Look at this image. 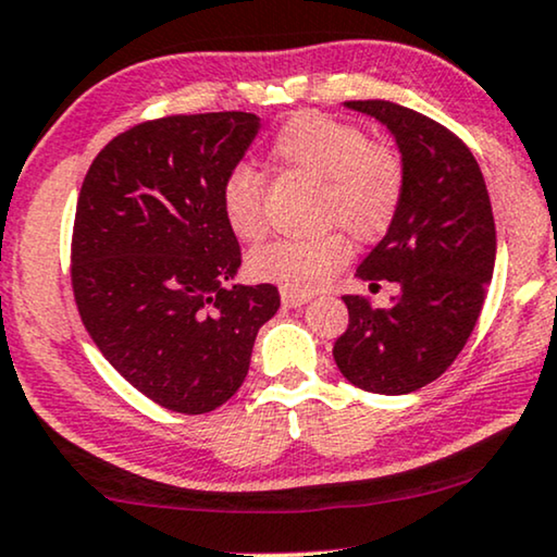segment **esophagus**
<instances>
[{
    "label": "esophagus",
    "mask_w": 557,
    "mask_h": 557,
    "mask_svg": "<svg viewBox=\"0 0 557 557\" xmlns=\"http://www.w3.org/2000/svg\"><path fill=\"white\" fill-rule=\"evenodd\" d=\"M280 298H283V306H287V308H300V306H306V302L310 300V295L308 293L283 290V293H280Z\"/></svg>",
    "instance_id": "obj_1"
}]
</instances>
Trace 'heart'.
<instances>
[{"mask_svg": "<svg viewBox=\"0 0 557 557\" xmlns=\"http://www.w3.org/2000/svg\"><path fill=\"white\" fill-rule=\"evenodd\" d=\"M274 160L323 183L321 219L341 224L356 239H376L395 221L405 198V162L389 145L374 143L361 127L315 114L293 116L272 143ZM221 211L239 239H259L267 228L264 177L236 165L221 183ZM351 247L341 232L306 239H277L251 251L257 280L283 290L313 293L336 277Z\"/></svg>", "mask_w": 557, "mask_h": 557, "instance_id": "1", "label": "heart"}]
</instances>
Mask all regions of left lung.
<instances>
[{
    "instance_id": "left-lung-1",
    "label": "left lung",
    "mask_w": 557,
    "mask_h": 557,
    "mask_svg": "<svg viewBox=\"0 0 557 557\" xmlns=\"http://www.w3.org/2000/svg\"><path fill=\"white\" fill-rule=\"evenodd\" d=\"M397 139L405 198L384 239L359 264L361 280L399 285L389 308L344 295L348 325L333 344L341 374L374 395H407L454 364L484 308L496 232L488 190L469 147L399 103L346 101Z\"/></svg>"
}]
</instances>
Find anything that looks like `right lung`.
<instances>
[{"mask_svg": "<svg viewBox=\"0 0 557 557\" xmlns=\"http://www.w3.org/2000/svg\"><path fill=\"white\" fill-rule=\"evenodd\" d=\"M257 129L247 111L152 119L111 139L81 185L71 239L78 315L109 364L165 410L224 405L280 308L274 285H228L242 249L221 183Z\"/></svg>", "mask_w": 557, "mask_h": 557, "instance_id": "obj_1", "label": "right lung"}]
</instances>
